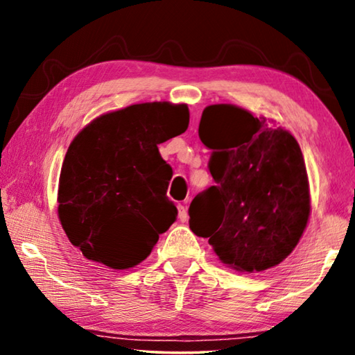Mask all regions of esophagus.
<instances>
[{
	"instance_id": "34e87169",
	"label": "esophagus",
	"mask_w": 355,
	"mask_h": 355,
	"mask_svg": "<svg viewBox=\"0 0 355 355\" xmlns=\"http://www.w3.org/2000/svg\"><path fill=\"white\" fill-rule=\"evenodd\" d=\"M188 208H186L184 205H178V219L182 222H186L188 220Z\"/></svg>"
}]
</instances>
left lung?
Listing matches in <instances>:
<instances>
[{"mask_svg":"<svg viewBox=\"0 0 355 355\" xmlns=\"http://www.w3.org/2000/svg\"><path fill=\"white\" fill-rule=\"evenodd\" d=\"M199 137L211 150L208 167L216 184L191 202L189 228L236 271L277 266L297 245L310 216L297 141L235 105L207 106Z\"/></svg>","mask_w":355,"mask_h":355,"instance_id":"left-lung-1","label":"left lung"}]
</instances>
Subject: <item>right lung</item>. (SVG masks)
<instances>
[{
    "mask_svg": "<svg viewBox=\"0 0 355 355\" xmlns=\"http://www.w3.org/2000/svg\"><path fill=\"white\" fill-rule=\"evenodd\" d=\"M188 125V106L153 101L106 112L75 136L59 177L58 216L87 260L133 268L175 222L166 194L172 167L158 144Z\"/></svg>",
    "mask_w": 355,
    "mask_h": 355,
    "instance_id": "1",
    "label": "right lung"
}]
</instances>
